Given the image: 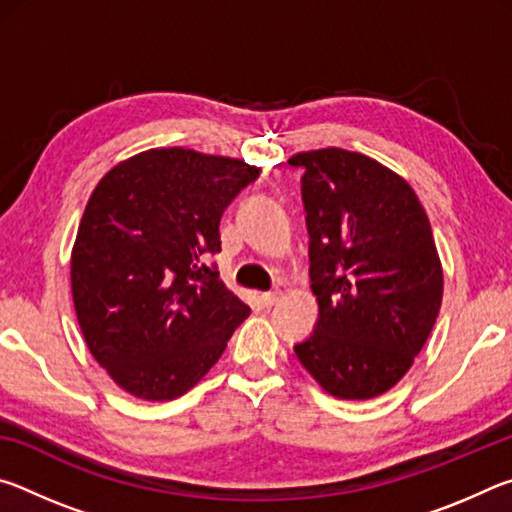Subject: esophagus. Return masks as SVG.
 I'll list each match as a JSON object with an SVG mask.
<instances>
[{"mask_svg": "<svg viewBox=\"0 0 512 512\" xmlns=\"http://www.w3.org/2000/svg\"><path fill=\"white\" fill-rule=\"evenodd\" d=\"M277 300H280V291L262 293V296H259V302H262V307H273Z\"/></svg>", "mask_w": 512, "mask_h": 512, "instance_id": "1", "label": "esophagus"}]
</instances>
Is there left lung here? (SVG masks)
<instances>
[{
  "instance_id": "8db88e82",
  "label": "left lung",
  "mask_w": 512,
  "mask_h": 512,
  "mask_svg": "<svg viewBox=\"0 0 512 512\" xmlns=\"http://www.w3.org/2000/svg\"><path fill=\"white\" fill-rule=\"evenodd\" d=\"M302 167L314 332L293 345L329 395L370 400L400 381L443 302V266L427 212L395 171L345 149L289 160Z\"/></svg>"
}]
</instances>
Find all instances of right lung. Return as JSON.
I'll list each match as a JSON object with an SVG mask.
<instances>
[{
    "instance_id": "right-lung-1",
    "label": "right lung",
    "mask_w": 512,
    "mask_h": 512,
    "mask_svg": "<svg viewBox=\"0 0 512 512\" xmlns=\"http://www.w3.org/2000/svg\"><path fill=\"white\" fill-rule=\"evenodd\" d=\"M259 169L192 149H151L94 187L72 248L85 343L140 400H176L205 377L250 307L205 259L219 223Z\"/></svg>"
}]
</instances>
